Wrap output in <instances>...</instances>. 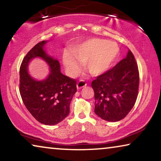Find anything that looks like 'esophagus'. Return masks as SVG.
I'll return each mask as SVG.
<instances>
[{
  "instance_id": "obj_1",
  "label": "esophagus",
  "mask_w": 161,
  "mask_h": 161,
  "mask_svg": "<svg viewBox=\"0 0 161 161\" xmlns=\"http://www.w3.org/2000/svg\"><path fill=\"white\" fill-rule=\"evenodd\" d=\"M86 85V83L85 82V81H84V80H80L77 84V87L78 89H80L83 88V87H84Z\"/></svg>"
}]
</instances>
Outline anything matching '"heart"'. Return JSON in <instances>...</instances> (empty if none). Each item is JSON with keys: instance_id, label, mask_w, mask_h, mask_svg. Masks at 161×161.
Segmentation results:
<instances>
[{"instance_id": "obj_1", "label": "heart", "mask_w": 161, "mask_h": 161, "mask_svg": "<svg viewBox=\"0 0 161 161\" xmlns=\"http://www.w3.org/2000/svg\"><path fill=\"white\" fill-rule=\"evenodd\" d=\"M72 54L65 52L63 62L69 75H77L81 63L94 76L103 74L109 69L119 53L116 43L102 39H90L76 45Z\"/></svg>"}]
</instances>
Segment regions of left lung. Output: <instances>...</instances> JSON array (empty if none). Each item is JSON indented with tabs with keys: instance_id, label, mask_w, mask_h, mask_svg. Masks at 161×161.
I'll return each instance as SVG.
<instances>
[{
	"instance_id": "left-lung-1",
	"label": "left lung",
	"mask_w": 161,
	"mask_h": 161,
	"mask_svg": "<svg viewBox=\"0 0 161 161\" xmlns=\"http://www.w3.org/2000/svg\"><path fill=\"white\" fill-rule=\"evenodd\" d=\"M138 86V64L129 50L126 58L92 81L95 114L108 121L123 119L135 104Z\"/></svg>"
}]
</instances>
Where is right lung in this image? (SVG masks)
<instances>
[{
	"label": "right lung",
	"mask_w": 161,
	"mask_h": 161,
	"mask_svg": "<svg viewBox=\"0 0 161 161\" xmlns=\"http://www.w3.org/2000/svg\"><path fill=\"white\" fill-rule=\"evenodd\" d=\"M45 40L35 45L23 58L20 68L19 91L22 100L32 116L45 125H55L69 113V105L77 92V81L62 74L58 59L43 50ZM35 57L44 59L51 68L50 75L42 81L34 80L28 74L29 62Z\"/></svg>",
	"instance_id": "obj_1"
}]
</instances>
